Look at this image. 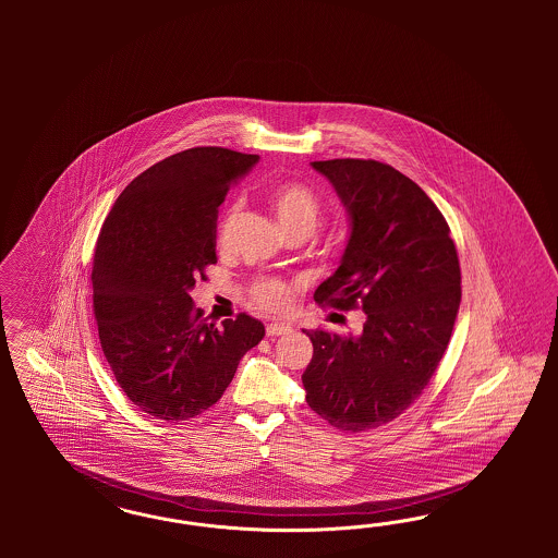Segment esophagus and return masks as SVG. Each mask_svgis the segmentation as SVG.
<instances>
[{"mask_svg": "<svg viewBox=\"0 0 558 558\" xmlns=\"http://www.w3.org/2000/svg\"><path fill=\"white\" fill-rule=\"evenodd\" d=\"M290 331H292V329H290L288 325H284V323H270V325L266 327V336H268V338H280V336H287Z\"/></svg>", "mask_w": 558, "mask_h": 558, "instance_id": "esophagus-1", "label": "esophagus"}]
</instances>
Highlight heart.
<instances>
[{"mask_svg":"<svg viewBox=\"0 0 558 558\" xmlns=\"http://www.w3.org/2000/svg\"><path fill=\"white\" fill-rule=\"evenodd\" d=\"M271 208L288 235H313L322 222V203L317 194L299 182H282L268 192ZM252 303L266 311L278 313L287 308L290 290L276 278H259L252 284Z\"/></svg>","mask_w":558,"mask_h":558,"instance_id":"b5f03b06","label":"heart"}]
</instances>
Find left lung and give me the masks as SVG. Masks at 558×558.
I'll return each mask as SVG.
<instances>
[{
	"mask_svg": "<svg viewBox=\"0 0 558 558\" xmlns=\"http://www.w3.org/2000/svg\"><path fill=\"white\" fill-rule=\"evenodd\" d=\"M352 219L341 266L315 303L366 313L357 338L304 331L313 360L306 403L341 432L397 420L439 366L460 306V262L450 227L429 196L374 159L313 161Z\"/></svg>",
	"mask_w": 558,
	"mask_h": 558,
	"instance_id": "1",
	"label": "left lung"
}]
</instances>
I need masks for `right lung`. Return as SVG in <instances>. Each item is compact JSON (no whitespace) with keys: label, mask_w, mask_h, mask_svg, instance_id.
<instances>
[{"label":"right lung","mask_w":558,"mask_h":558,"mask_svg":"<svg viewBox=\"0 0 558 558\" xmlns=\"http://www.w3.org/2000/svg\"><path fill=\"white\" fill-rule=\"evenodd\" d=\"M259 157L194 147L145 169L122 190L94 250V317L120 389L163 422L215 405L239 360L266 336L239 313L217 327L190 290L217 264V215Z\"/></svg>","instance_id":"add662e5"}]
</instances>
